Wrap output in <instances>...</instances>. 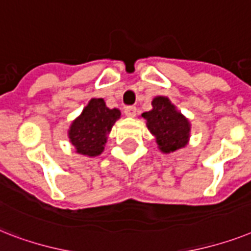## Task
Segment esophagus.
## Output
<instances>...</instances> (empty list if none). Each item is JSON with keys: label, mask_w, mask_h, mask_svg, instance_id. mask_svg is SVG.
Returning a JSON list of instances; mask_svg holds the SVG:
<instances>
[{"label": "esophagus", "mask_w": 251, "mask_h": 251, "mask_svg": "<svg viewBox=\"0 0 251 251\" xmlns=\"http://www.w3.org/2000/svg\"><path fill=\"white\" fill-rule=\"evenodd\" d=\"M125 115L127 117H134L136 115V108L134 105H129V107L125 108Z\"/></svg>", "instance_id": "esophagus-1"}]
</instances>
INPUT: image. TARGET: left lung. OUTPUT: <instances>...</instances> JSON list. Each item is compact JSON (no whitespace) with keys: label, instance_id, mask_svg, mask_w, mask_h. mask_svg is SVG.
<instances>
[{"label":"left lung","instance_id":"left-lung-1","mask_svg":"<svg viewBox=\"0 0 251 251\" xmlns=\"http://www.w3.org/2000/svg\"><path fill=\"white\" fill-rule=\"evenodd\" d=\"M147 127L156 138L158 150L170 153L187 146L191 134V124L166 97H156L152 109L142 115Z\"/></svg>","mask_w":251,"mask_h":251}]
</instances>
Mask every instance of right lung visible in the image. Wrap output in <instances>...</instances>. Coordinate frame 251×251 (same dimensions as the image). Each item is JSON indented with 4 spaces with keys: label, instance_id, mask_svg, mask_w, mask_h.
Here are the masks:
<instances>
[{
    "label": "right lung",
    "instance_id": "obj_1",
    "mask_svg": "<svg viewBox=\"0 0 251 251\" xmlns=\"http://www.w3.org/2000/svg\"><path fill=\"white\" fill-rule=\"evenodd\" d=\"M120 117V109H109L101 98H93L69 126V142L76 148L77 153L89 157L99 156L104 151L112 126Z\"/></svg>",
    "mask_w": 251,
    "mask_h": 251
}]
</instances>
